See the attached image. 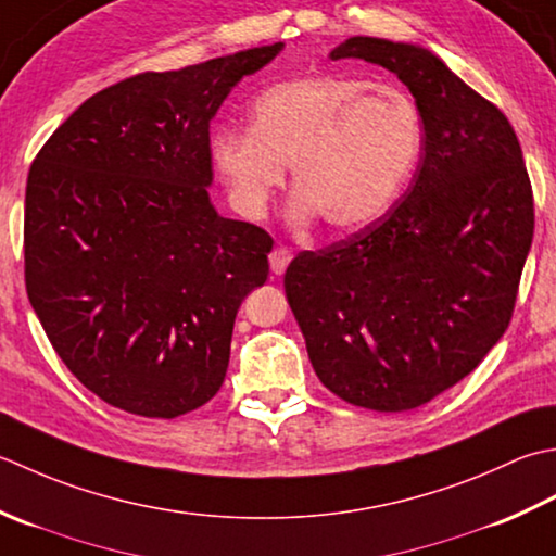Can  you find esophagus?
Wrapping results in <instances>:
<instances>
[{
  "label": "esophagus",
  "instance_id": "1",
  "mask_svg": "<svg viewBox=\"0 0 556 556\" xmlns=\"http://www.w3.org/2000/svg\"><path fill=\"white\" fill-rule=\"evenodd\" d=\"M268 262H270V270H274L276 276H280L282 270L288 268V264L292 262V252L288 247H276L274 252H270V256H268Z\"/></svg>",
  "mask_w": 556,
  "mask_h": 556
}]
</instances>
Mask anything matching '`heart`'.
<instances>
[{
  "mask_svg": "<svg viewBox=\"0 0 556 556\" xmlns=\"http://www.w3.org/2000/svg\"><path fill=\"white\" fill-rule=\"evenodd\" d=\"M422 139V112L407 90L319 74L258 93L249 129L213 134L211 161L244 218H264L290 165L294 223L321 215L331 230H357L401 197Z\"/></svg>",
  "mask_w": 556,
  "mask_h": 556,
  "instance_id": "b5f03b06",
  "label": "heart"
}]
</instances>
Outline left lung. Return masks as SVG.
Here are the masks:
<instances>
[{
	"label": "left lung",
	"mask_w": 556,
	"mask_h": 556,
	"mask_svg": "<svg viewBox=\"0 0 556 556\" xmlns=\"http://www.w3.org/2000/svg\"><path fill=\"white\" fill-rule=\"evenodd\" d=\"M393 72L422 112V157L403 199L286 270L312 367L345 403L413 410L504 336L535 230L532 187L504 112L410 42L355 36L328 54Z\"/></svg>",
	"instance_id": "obj_1"
}]
</instances>
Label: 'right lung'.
Wrapping results in <instances>:
<instances>
[{
    "mask_svg": "<svg viewBox=\"0 0 556 556\" xmlns=\"http://www.w3.org/2000/svg\"><path fill=\"white\" fill-rule=\"evenodd\" d=\"M280 50L124 78L30 165L28 300L74 377L119 410L173 420L223 387L237 309L266 282L274 240L213 208L208 129Z\"/></svg>",
    "mask_w": 556,
    "mask_h": 556,
    "instance_id": "1",
    "label": "right lung"
}]
</instances>
